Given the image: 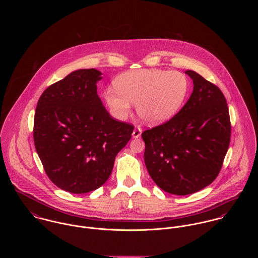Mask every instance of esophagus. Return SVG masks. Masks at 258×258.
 I'll use <instances>...</instances> for the list:
<instances>
[{"label":"esophagus","instance_id":"34e87169","mask_svg":"<svg viewBox=\"0 0 258 258\" xmlns=\"http://www.w3.org/2000/svg\"><path fill=\"white\" fill-rule=\"evenodd\" d=\"M141 133H142V129L140 127H136L132 133V136L133 138H138L141 136Z\"/></svg>","mask_w":258,"mask_h":258}]
</instances>
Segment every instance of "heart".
I'll return each instance as SVG.
<instances>
[{
	"label": "heart",
	"mask_w": 258,
	"mask_h": 258,
	"mask_svg": "<svg viewBox=\"0 0 258 258\" xmlns=\"http://www.w3.org/2000/svg\"><path fill=\"white\" fill-rule=\"evenodd\" d=\"M116 88L117 91H106L105 100L117 118H125L133 103L143 121L161 124L182 107L189 82L179 72L142 70L122 74L116 81Z\"/></svg>",
	"instance_id": "obj_1"
}]
</instances>
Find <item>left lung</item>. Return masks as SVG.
I'll use <instances>...</instances> for the list:
<instances>
[{"mask_svg":"<svg viewBox=\"0 0 258 258\" xmlns=\"http://www.w3.org/2000/svg\"><path fill=\"white\" fill-rule=\"evenodd\" d=\"M194 90L169 121L142 133L148 173L163 190L186 196L212 184L229 146L231 125L221 89L186 71Z\"/></svg>","mask_w":258,"mask_h":258,"instance_id":"8db88e82","label":"left lung"}]
</instances>
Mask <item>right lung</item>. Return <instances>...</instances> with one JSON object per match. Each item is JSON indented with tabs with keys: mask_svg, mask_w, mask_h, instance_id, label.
<instances>
[{
	"mask_svg": "<svg viewBox=\"0 0 258 258\" xmlns=\"http://www.w3.org/2000/svg\"><path fill=\"white\" fill-rule=\"evenodd\" d=\"M101 73L78 70L48 86L37 101L34 142L45 174L59 188L85 194L111 175L134 126L112 118L96 90Z\"/></svg>",
	"mask_w": 258,
	"mask_h": 258,
	"instance_id": "add662e5",
	"label": "right lung"
}]
</instances>
